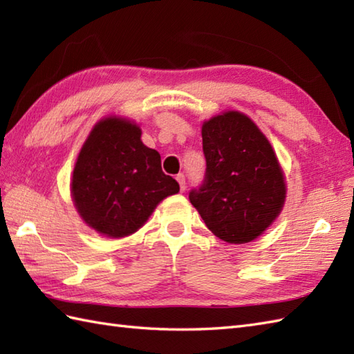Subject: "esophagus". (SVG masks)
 <instances>
[{
    "label": "esophagus",
    "mask_w": 354,
    "mask_h": 354,
    "mask_svg": "<svg viewBox=\"0 0 354 354\" xmlns=\"http://www.w3.org/2000/svg\"><path fill=\"white\" fill-rule=\"evenodd\" d=\"M176 181L179 184V189H181V192H185V176L183 175V173H179V175L176 176Z\"/></svg>",
    "instance_id": "34e87169"
}]
</instances>
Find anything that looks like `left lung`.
<instances>
[{
    "instance_id": "left-lung-1",
    "label": "left lung",
    "mask_w": 354,
    "mask_h": 354,
    "mask_svg": "<svg viewBox=\"0 0 354 354\" xmlns=\"http://www.w3.org/2000/svg\"><path fill=\"white\" fill-rule=\"evenodd\" d=\"M205 181L190 192L207 228L228 243H250L281 213L286 178L266 135L239 111L202 123Z\"/></svg>"
}]
</instances>
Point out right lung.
Returning <instances> with one entry per match:
<instances>
[{"label":"right lung","mask_w":354,"mask_h":354,"mask_svg":"<svg viewBox=\"0 0 354 354\" xmlns=\"http://www.w3.org/2000/svg\"><path fill=\"white\" fill-rule=\"evenodd\" d=\"M179 192L161 169V156L141 141L129 118L99 120L77 155L71 199L79 216L102 236L122 239L137 232L156 205Z\"/></svg>","instance_id":"1"}]
</instances>
